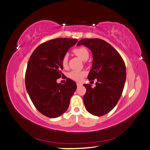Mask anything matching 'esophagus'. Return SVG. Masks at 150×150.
<instances>
[{
	"mask_svg": "<svg viewBox=\"0 0 150 150\" xmlns=\"http://www.w3.org/2000/svg\"><path fill=\"white\" fill-rule=\"evenodd\" d=\"M81 85H82V84L79 83H77V86H81Z\"/></svg>",
	"mask_w": 150,
	"mask_h": 150,
	"instance_id": "esophagus-1",
	"label": "esophagus"
}]
</instances>
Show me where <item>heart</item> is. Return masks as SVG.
<instances>
[{
  "mask_svg": "<svg viewBox=\"0 0 150 150\" xmlns=\"http://www.w3.org/2000/svg\"><path fill=\"white\" fill-rule=\"evenodd\" d=\"M74 53L78 57L81 58L83 60H86L89 57V52L86 48L84 47H80L74 50ZM62 64L63 67H66L67 65V55L64 56L62 59ZM85 75V72L78 71H72L69 73L68 76L71 79L74 80V81H81L84 76Z\"/></svg>",
  "mask_w": 150,
  "mask_h": 150,
  "instance_id": "b5f03b06",
  "label": "heart"
}]
</instances>
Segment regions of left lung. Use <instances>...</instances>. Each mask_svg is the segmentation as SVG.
Returning <instances> with one entry per match:
<instances>
[{
  "label": "left lung",
  "mask_w": 150,
  "mask_h": 150,
  "mask_svg": "<svg viewBox=\"0 0 150 150\" xmlns=\"http://www.w3.org/2000/svg\"><path fill=\"white\" fill-rule=\"evenodd\" d=\"M84 45L93 55L89 81L97 79L96 87L84 84L86 92L83 103L90 114L100 116L115 107L123 92L126 80V67L123 58L111 45L100 39H83L78 46Z\"/></svg>",
  "instance_id": "8db88e82"
}]
</instances>
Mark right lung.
<instances>
[{"label":"right lung","instance_id":"add662e5","mask_svg":"<svg viewBox=\"0 0 150 150\" xmlns=\"http://www.w3.org/2000/svg\"><path fill=\"white\" fill-rule=\"evenodd\" d=\"M76 39L57 38L42 43L33 52L25 73V86L32 102L42 115L57 118L67 111L76 83L67 78L65 84L57 83L61 77L62 59Z\"/></svg>","mask_w":150,"mask_h":150}]
</instances>
